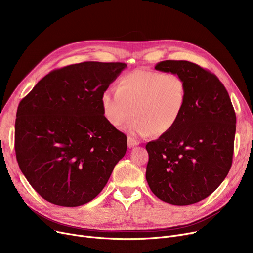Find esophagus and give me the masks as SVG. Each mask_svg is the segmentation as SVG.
I'll return each instance as SVG.
<instances>
[{"label":"esophagus","mask_w":253,"mask_h":253,"mask_svg":"<svg viewBox=\"0 0 253 253\" xmlns=\"http://www.w3.org/2000/svg\"><path fill=\"white\" fill-rule=\"evenodd\" d=\"M127 142H128V147H129V148H133V147H135V145H138V144H139V141H138V140H136L135 138L131 137V136H128Z\"/></svg>","instance_id":"1"}]
</instances>
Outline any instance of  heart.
I'll return each mask as SVG.
<instances>
[{"label":"heart","instance_id":"b5f03b06","mask_svg":"<svg viewBox=\"0 0 253 253\" xmlns=\"http://www.w3.org/2000/svg\"><path fill=\"white\" fill-rule=\"evenodd\" d=\"M187 102V84L174 73L139 69L120 78L117 90L106 89L100 95L104 119L120 126L132 113L124 126L129 133L148 136L164 134L173 128Z\"/></svg>","mask_w":253,"mask_h":253}]
</instances>
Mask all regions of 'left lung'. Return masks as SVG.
<instances>
[{
    "mask_svg": "<svg viewBox=\"0 0 253 253\" xmlns=\"http://www.w3.org/2000/svg\"><path fill=\"white\" fill-rule=\"evenodd\" d=\"M155 69L180 75L187 102L177 124L145 149V178L160 200L172 205L197 203L213 193L232 166L236 114L218 78L187 60H165Z\"/></svg>",
    "mask_w": 253,
    "mask_h": 253,
    "instance_id": "8db88e82",
    "label": "left lung"
}]
</instances>
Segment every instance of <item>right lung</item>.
Segmentation results:
<instances>
[{
	"instance_id": "1",
	"label": "right lung",
	"mask_w": 253,
	"mask_h": 253,
	"mask_svg": "<svg viewBox=\"0 0 253 253\" xmlns=\"http://www.w3.org/2000/svg\"><path fill=\"white\" fill-rule=\"evenodd\" d=\"M86 61L50 72L19 103L15 153L35 191L50 203L93 200L125 156L127 137L104 119L101 93L126 68Z\"/></svg>"
}]
</instances>
